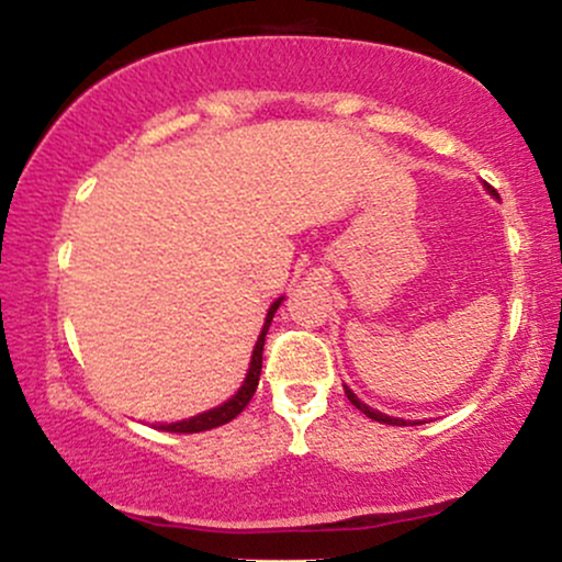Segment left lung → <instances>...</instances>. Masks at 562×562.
Wrapping results in <instances>:
<instances>
[{"mask_svg":"<svg viewBox=\"0 0 562 562\" xmlns=\"http://www.w3.org/2000/svg\"><path fill=\"white\" fill-rule=\"evenodd\" d=\"M486 187H488V184H486ZM488 192H492V195H496V192L492 190V187H488ZM346 396H348V402H351L353 406H357V409H362L367 417H372V420H378V423H385V425H404V420H398V417H389V415H383V412H375V409H370V406L362 404V402H359L357 396H353V391H348V389H346Z\"/></svg>","mask_w":562,"mask_h":562,"instance_id":"1","label":"left lung"}]
</instances>
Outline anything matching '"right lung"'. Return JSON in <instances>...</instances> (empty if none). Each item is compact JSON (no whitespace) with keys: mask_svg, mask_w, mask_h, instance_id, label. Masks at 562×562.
Returning <instances> with one entry per match:
<instances>
[{"mask_svg":"<svg viewBox=\"0 0 562 562\" xmlns=\"http://www.w3.org/2000/svg\"><path fill=\"white\" fill-rule=\"evenodd\" d=\"M282 299H277L272 306H269V314H267V322H263V330L259 335V340H256V348H254V357H250V367H248V375H245V383L240 385V391L235 393V396L229 398V402H224L222 406H216V409L211 412H203V415L198 417H190V420H182V423H169V425H158L160 430H169V434H200V430H211V428H218V425L235 420L237 415L248 406L250 398H254L256 393V385H259V375H261V353H263V338H267V330L269 325H272V317L277 312V306H280Z\"/></svg>","mask_w":562,"mask_h":562,"instance_id":"add662e5","label":"right lung"}]
</instances>
